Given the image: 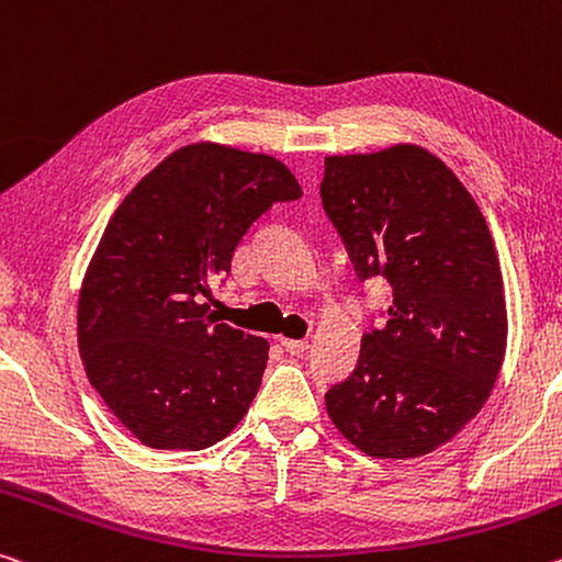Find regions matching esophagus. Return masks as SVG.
Returning a JSON list of instances; mask_svg holds the SVG:
<instances>
[{
    "label": "esophagus",
    "instance_id": "esophagus-1",
    "mask_svg": "<svg viewBox=\"0 0 562 562\" xmlns=\"http://www.w3.org/2000/svg\"><path fill=\"white\" fill-rule=\"evenodd\" d=\"M280 342L290 355H302V352H307V347H310L307 340H290V337H280Z\"/></svg>",
    "mask_w": 562,
    "mask_h": 562
}]
</instances>
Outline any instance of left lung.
Wrapping results in <instances>:
<instances>
[{
  "instance_id": "left-lung-1",
  "label": "left lung",
  "mask_w": 562,
  "mask_h": 562,
  "mask_svg": "<svg viewBox=\"0 0 562 562\" xmlns=\"http://www.w3.org/2000/svg\"><path fill=\"white\" fill-rule=\"evenodd\" d=\"M327 217L360 280L393 284L387 325L362 337L327 415L370 458H423L487 403L507 345L503 272L473 194L417 145L329 155Z\"/></svg>"
}]
</instances>
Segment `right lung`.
<instances>
[{
    "label": "right lung",
    "instance_id": "right-lung-1",
    "mask_svg": "<svg viewBox=\"0 0 562 562\" xmlns=\"http://www.w3.org/2000/svg\"><path fill=\"white\" fill-rule=\"evenodd\" d=\"M302 198L280 159L194 142L142 177L87 265L77 342L112 415L157 450H202L235 430L270 342L220 323L204 297L272 202Z\"/></svg>",
    "mask_w": 562,
    "mask_h": 562
}]
</instances>
